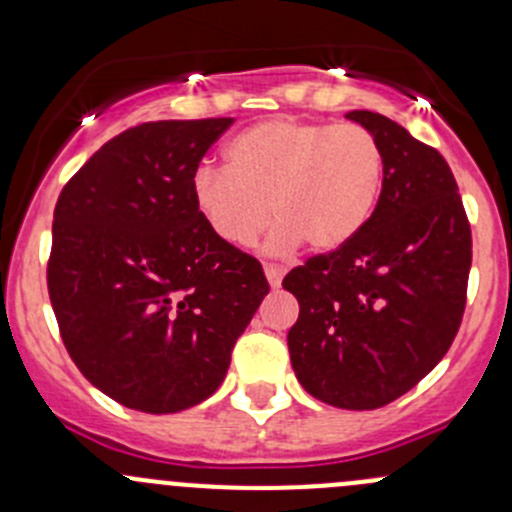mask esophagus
Returning <instances> with one entry per match:
<instances>
[{
	"label": "esophagus",
	"mask_w": 512,
	"mask_h": 512,
	"mask_svg": "<svg viewBox=\"0 0 512 512\" xmlns=\"http://www.w3.org/2000/svg\"><path fill=\"white\" fill-rule=\"evenodd\" d=\"M265 277H267V282H270V287L277 289L282 285V277H285V272H282V267L267 265L265 267Z\"/></svg>",
	"instance_id": "obj_1"
}]
</instances>
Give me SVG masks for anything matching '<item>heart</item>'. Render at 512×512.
<instances>
[{"instance_id":"1","label":"heart","mask_w":512,"mask_h":512,"mask_svg":"<svg viewBox=\"0 0 512 512\" xmlns=\"http://www.w3.org/2000/svg\"><path fill=\"white\" fill-rule=\"evenodd\" d=\"M384 188V153L366 128L352 123L270 118L225 146V170L200 168L193 203L225 245L245 250L280 223L272 252L299 242L312 252L349 245L374 218Z\"/></svg>"}]
</instances>
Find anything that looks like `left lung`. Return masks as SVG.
I'll return each mask as SVG.
<instances>
[{
	"mask_svg": "<svg viewBox=\"0 0 512 512\" xmlns=\"http://www.w3.org/2000/svg\"><path fill=\"white\" fill-rule=\"evenodd\" d=\"M384 153V188L349 245L309 257L282 287L299 302L287 334L299 384L349 411L381 409L443 359L461 327L471 225L436 148L374 111H349Z\"/></svg>",
	"mask_w": 512,
	"mask_h": 512,
	"instance_id": "obj_1",
	"label": "left lung"
}]
</instances>
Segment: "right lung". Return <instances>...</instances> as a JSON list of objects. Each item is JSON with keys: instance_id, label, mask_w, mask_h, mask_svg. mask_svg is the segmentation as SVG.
Returning <instances> with one entry per match:
<instances>
[{"instance_id": "obj_1", "label": "right lung", "mask_w": 512, "mask_h": 512, "mask_svg": "<svg viewBox=\"0 0 512 512\" xmlns=\"http://www.w3.org/2000/svg\"><path fill=\"white\" fill-rule=\"evenodd\" d=\"M232 118L156 121L111 138L64 185L46 267L81 374L128 409L175 414L223 384L270 285L213 235L193 178Z\"/></svg>"}]
</instances>
